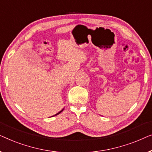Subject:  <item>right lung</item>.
<instances>
[{
  "label": "right lung",
  "instance_id": "obj_1",
  "mask_svg": "<svg viewBox=\"0 0 152 152\" xmlns=\"http://www.w3.org/2000/svg\"><path fill=\"white\" fill-rule=\"evenodd\" d=\"M63 110H61V112H58V114H60V113H61V112H62V111H63ZM57 114H56V115H57Z\"/></svg>",
  "mask_w": 152,
  "mask_h": 152
}]
</instances>
